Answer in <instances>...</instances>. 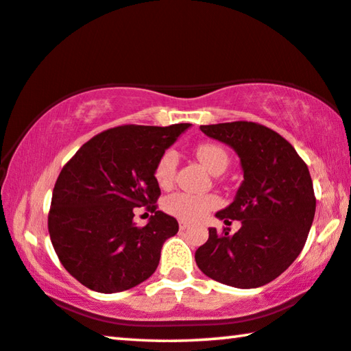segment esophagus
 Segmentation results:
<instances>
[{
    "instance_id": "1",
    "label": "esophagus",
    "mask_w": 351,
    "mask_h": 351,
    "mask_svg": "<svg viewBox=\"0 0 351 351\" xmlns=\"http://www.w3.org/2000/svg\"><path fill=\"white\" fill-rule=\"evenodd\" d=\"M189 226H191V225L186 223V221H180V230H181V231H186Z\"/></svg>"
}]
</instances>
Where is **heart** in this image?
I'll return each instance as SVG.
<instances>
[{"mask_svg":"<svg viewBox=\"0 0 351 351\" xmlns=\"http://www.w3.org/2000/svg\"><path fill=\"white\" fill-rule=\"evenodd\" d=\"M197 158L210 173H223L228 167V154L221 147L213 143H203L197 149ZM178 154L173 149H167L158 159L154 167V178L160 187H169L175 180ZM219 206V199L213 195H193V193L176 192L165 198L164 208L169 214L182 221H197Z\"/></svg>","mask_w":351,"mask_h":351,"instance_id":"obj_1","label":"heart"}]
</instances>
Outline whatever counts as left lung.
<instances>
[{"label": "left lung", "mask_w": 351, "mask_h": 351, "mask_svg": "<svg viewBox=\"0 0 351 351\" xmlns=\"http://www.w3.org/2000/svg\"><path fill=\"white\" fill-rule=\"evenodd\" d=\"M206 136L230 145L241 158L243 181L234 202L215 214L234 234L209 228L195 252L198 269L213 280L239 289L264 286L280 276L302 252L315 214L308 165L291 143L253 121L199 126Z\"/></svg>", "instance_id": "obj_1"}]
</instances>
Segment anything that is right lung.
Here are the masks:
<instances>
[{"instance_id":"1","label":"right lung","mask_w":351,"mask_h":351,"mask_svg":"<svg viewBox=\"0 0 351 351\" xmlns=\"http://www.w3.org/2000/svg\"><path fill=\"white\" fill-rule=\"evenodd\" d=\"M191 123L123 125L86 142L54 184L48 231L65 270L101 293L128 291L158 269L160 250L178 232L173 217L158 210L154 167ZM154 215L136 227L134 207Z\"/></svg>"}]
</instances>
